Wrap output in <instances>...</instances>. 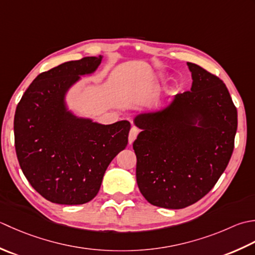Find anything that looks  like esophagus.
<instances>
[{
	"label": "esophagus",
	"mask_w": 255,
	"mask_h": 255,
	"mask_svg": "<svg viewBox=\"0 0 255 255\" xmlns=\"http://www.w3.org/2000/svg\"><path fill=\"white\" fill-rule=\"evenodd\" d=\"M138 132H139V131H138L137 128L133 127V128H131V131H129V134H128V144H132V143L135 141V138H136Z\"/></svg>",
	"instance_id": "obj_1"
}]
</instances>
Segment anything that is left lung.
Listing matches in <instances>:
<instances>
[{
    "label": "left lung",
    "mask_w": 255,
    "mask_h": 255,
    "mask_svg": "<svg viewBox=\"0 0 255 255\" xmlns=\"http://www.w3.org/2000/svg\"><path fill=\"white\" fill-rule=\"evenodd\" d=\"M190 91L162 110L137 114L133 143L138 189L149 204L181 209L214 188L235 147L238 112L226 85L187 62Z\"/></svg>",
    "instance_id": "left-lung-1"
}]
</instances>
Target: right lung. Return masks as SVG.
<instances>
[{
	"mask_svg": "<svg viewBox=\"0 0 255 255\" xmlns=\"http://www.w3.org/2000/svg\"><path fill=\"white\" fill-rule=\"evenodd\" d=\"M102 56L67 61L35 78L14 118L20 168L54 204L82 205L97 196L109 164L127 147L131 124H100L68 110L66 95L80 76L93 74Z\"/></svg>",
	"mask_w": 255,
	"mask_h": 255,
	"instance_id": "right-lung-1",
	"label": "right lung"
}]
</instances>
